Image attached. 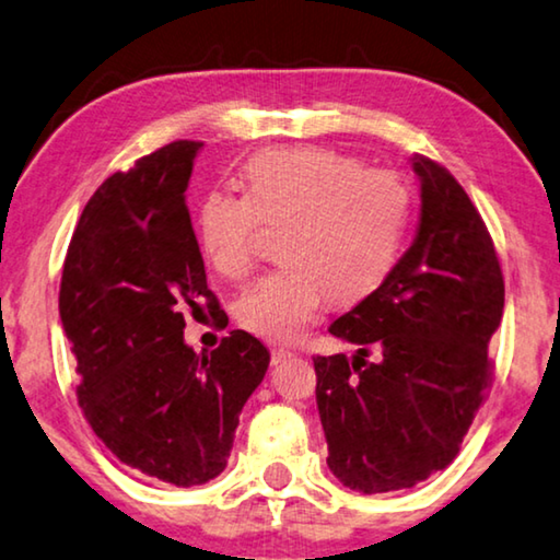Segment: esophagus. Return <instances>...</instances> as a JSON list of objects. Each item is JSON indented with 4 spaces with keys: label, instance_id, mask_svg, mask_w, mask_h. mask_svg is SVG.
<instances>
[{
    "label": "esophagus",
    "instance_id": "34e87169",
    "mask_svg": "<svg viewBox=\"0 0 560 560\" xmlns=\"http://www.w3.org/2000/svg\"><path fill=\"white\" fill-rule=\"evenodd\" d=\"M291 352L289 350H271V365H279V362L289 360Z\"/></svg>",
    "mask_w": 560,
    "mask_h": 560
}]
</instances>
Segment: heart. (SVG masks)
<instances>
[{
  "label": "heart",
  "instance_id": "obj_1",
  "mask_svg": "<svg viewBox=\"0 0 560 560\" xmlns=\"http://www.w3.org/2000/svg\"><path fill=\"white\" fill-rule=\"evenodd\" d=\"M411 190L390 170H370L322 147L264 149L243 167V195L212 190L195 212L205 261L238 281L256 264L261 225H282L287 264L235 302L246 332L294 342L329 296L365 299L388 279L404 243Z\"/></svg>",
  "mask_w": 560,
  "mask_h": 560
}]
</instances>
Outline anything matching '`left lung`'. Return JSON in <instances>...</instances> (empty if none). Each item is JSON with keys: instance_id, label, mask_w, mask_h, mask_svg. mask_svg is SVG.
Wrapping results in <instances>:
<instances>
[{"instance_id": "left-lung-1", "label": "left lung", "mask_w": 560, "mask_h": 560, "mask_svg": "<svg viewBox=\"0 0 560 560\" xmlns=\"http://www.w3.org/2000/svg\"><path fill=\"white\" fill-rule=\"evenodd\" d=\"M413 172L421 218L411 248L329 325L360 350L314 358L327 464L362 494L406 490L454 462L492 385L487 345L505 306L492 235L469 195L429 156L416 154Z\"/></svg>"}]
</instances>
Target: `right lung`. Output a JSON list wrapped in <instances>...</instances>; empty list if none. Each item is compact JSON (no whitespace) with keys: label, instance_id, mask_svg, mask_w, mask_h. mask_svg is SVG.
<instances>
[{"label":"right lung","instance_id":"1","mask_svg":"<svg viewBox=\"0 0 560 560\" xmlns=\"http://www.w3.org/2000/svg\"><path fill=\"white\" fill-rule=\"evenodd\" d=\"M200 147L172 141L108 177L78 220L60 281L85 421L126 467L177 487L225 469L271 360L243 329L208 355L185 345V310L208 306L228 325L185 202Z\"/></svg>","mask_w":560,"mask_h":560}]
</instances>
